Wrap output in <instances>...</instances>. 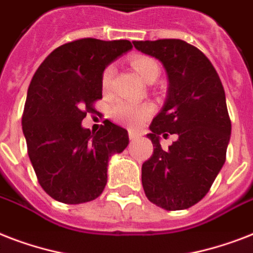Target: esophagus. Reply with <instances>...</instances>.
Instances as JSON below:
<instances>
[{
  "mask_svg": "<svg viewBox=\"0 0 253 253\" xmlns=\"http://www.w3.org/2000/svg\"><path fill=\"white\" fill-rule=\"evenodd\" d=\"M140 136V134H139L138 131L135 130H128V138L131 139V140H136V139Z\"/></svg>",
  "mask_w": 253,
  "mask_h": 253,
  "instance_id": "34e87169",
  "label": "esophagus"
}]
</instances>
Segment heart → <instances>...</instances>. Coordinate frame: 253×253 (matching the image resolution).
Masks as SVG:
<instances>
[{
    "label": "heart",
    "instance_id": "1",
    "mask_svg": "<svg viewBox=\"0 0 253 253\" xmlns=\"http://www.w3.org/2000/svg\"><path fill=\"white\" fill-rule=\"evenodd\" d=\"M131 65L139 76L147 83L158 79L159 65L154 59L146 56L134 57L131 60ZM114 73L115 69L113 65H109L103 69L102 77H101V85H102L103 91H107L111 87ZM110 111L113 118L118 121L119 123H123L127 126H136L154 113V107L151 106L150 103H131L119 101L111 106Z\"/></svg>",
    "mask_w": 253,
    "mask_h": 253
}]
</instances>
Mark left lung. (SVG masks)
I'll return each instance as SVG.
<instances>
[{"label": "left lung", "mask_w": 253, "mask_h": 253, "mask_svg": "<svg viewBox=\"0 0 253 253\" xmlns=\"http://www.w3.org/2000/svg\"><path fill=\"white\" fill-rule=\"evenodd\" d=\"M140 52L162 61L168 76L164 106L147 136L154 154L142 166L147 198L166 210H184L200 202L226 162L231 121L223 85L208 57L180 39L132 42ZM177 133L168 150L160 135Z\"/></svg>", "instance_id": "1"}]
</instances>
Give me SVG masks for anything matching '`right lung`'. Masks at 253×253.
Segmentation results:
<instances>
[{"label":"right lung","mask_w":253,"mask_h":253,"mask_svg":"<svg viewBox=\"0 0 253 253\" xmlns=\"http://www.w3.org/2000/svg\"><path fill=\"white\" fill-rule=\"evenodd\" d=\"M131 48L128 41L69 42L53 49L34 75L22 130L38 181L53 200L77 205L101 196L109 159L128 144L127 131L107 119L97 132L81 122L102 98L103 69Z\"/></svg>","instance_id":"obj_1"}]
</instances>
